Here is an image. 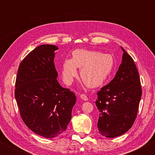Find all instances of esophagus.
<instances>
[{"instance_id":"esophagus-1","label":"esophagus","mask_w":155,"mask_h":155,"mask_svg":"<svg viewBox=\"0 0 155 155\" xmlns=\"http://www.w3.org/2000/svg\"><path fill=\"white\" fill-rule=\"evenodd\" d=\"M80 97H81V98L82 99V100H83V101H88V98H87V96L85 95V94H81L80 95Z\"/></svg>"}]
</instances>
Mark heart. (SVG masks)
<instances>
[{
	"mask_svg": "<svg viewBox=\"0 0 155 155\" xmlns=\"http://www.w3.org/2000/svg\"><path fill=\"white\" fill-rule=\"evenodd\" d=\"M115 59L111 54L100 51L77 49L72 52V59H66L62 64V77L66 84H71L78 75L77 68L83 82L90 87L103 85L112 74Z\"/></svg>",
	"mask_w": 155,
	"mask_h": 155,
	"instance_id": "b5f03b06",
	"label": "heart"
}]
</instances>
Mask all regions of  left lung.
<instances>
[{"label": "left lung", "mask_w": 155, "mask_h": 155, "mask_svg": "<svg viewBox=\"0 0 155 155\" xmlns=\"http://www.w3.org/2000/svg\"><path fill=\"white\" fill-rule=\"evenodd\" d=\"M124 52L122 64L111 82L98 91V132L104 137H118L127 133L137 117L141 96L140 76L132 57Z\"/></svg>", "instance_id": "obj_1"}]
</instances>
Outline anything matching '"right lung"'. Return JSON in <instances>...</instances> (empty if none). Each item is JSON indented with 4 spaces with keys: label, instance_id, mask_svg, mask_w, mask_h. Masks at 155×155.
I'll list each match as a JSON object with an SVG mask.
<instances>
[{
    "label": "right lung",
    "instance_id": "add662e5",
    "mask_svg": "<svg viewBox=\"0 0 155 155\" xmlns=\"http://www.w3.org/2000/svg\"><path fill=\"white\" fill-rule=\"evenodd\" d=\"M54 45L44 44L28 53L19 65L15 97L23 122L36 134L53 138L66 130L76 96L57 80Z\"/></svg>",
    "mask_w": 155,
    "mask_h": 155
}]
</instances>
